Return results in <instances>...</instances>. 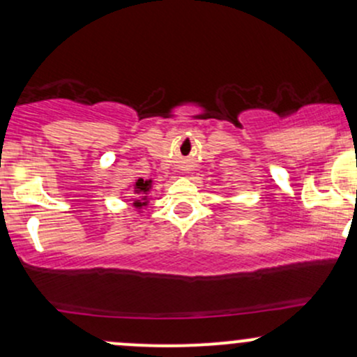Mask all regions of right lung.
Segmentation results:
<instances>
[{"label":"right lung","instance_id":"right-lung-1","mask_svg":"<svg viewBox=\"0 0 357 357\" xmlns=\"http://www.w3.org/2000/svg\"><path fill=\"white\" fill-rule=\"evenodd\" d=\"M151 189V180H143V178H138L135 183V194L136 195H142V197H136L133 200V206L136 209H142V207L146 206V194L150 192Z\"/></svg>","mask_w":357,"mask_h":357}]
</instances>
